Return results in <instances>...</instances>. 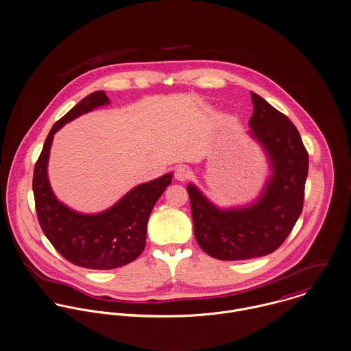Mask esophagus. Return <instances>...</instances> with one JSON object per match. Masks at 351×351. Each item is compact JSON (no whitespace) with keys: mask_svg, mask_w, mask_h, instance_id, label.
Segmentation results:
<instances>
[{"mask_svg":"<svg viewBox=\"0 0 351 351\" xmlns=\"http://www.w3.org/2000/svg\"><path fill=\"white\" fill-rule=\"evenodd\" d=\"M175 179L179 182H186L189 179V169L186 167H178L175 169Z\"/></svg>","mask_w":351,"mask_h":351,"instance_id":"1","label":"esophagus"}]
</instances>
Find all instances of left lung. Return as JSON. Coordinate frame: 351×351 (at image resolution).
<instances>
[{"instance_id":"8db88e82","label":"left lung","mask_w":351,"mask_h":351,"mask_svg":"<svg viewBox=\"0 0 351 351\" xmlns=\"http://www.w3.org/2000/svg\"><path fill=\"white\" fill-rule=\"evenodd\" d=\"M253 114L247 134L264 151L269 176L256 199L219 207L189 183L194 234L199 246L223 261L249 260L274 252L303 210L308 154L296 126L264 98L250 93Z\"/></svg>"}]
</instances>
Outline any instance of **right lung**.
I'll use <instances>...</instances> for the list:
<instances>
[{
	"label": "right lung",
	"instance_id": "1",
	"mask_svg": "<svg viewBox=\"0 0 351 351\" xmlns=\"http://www.w3.org/2000/svg\"><path fill=\"white\" fill-rule=\"evenodd\" d=\"M110 104L98 90L84 97L48 133L34 171V195L43 233L70 263L97 271L123 267L136 260L145 247L147 223L157 199L172 182V172L133 187L99 213H79L60 202L48 179V160L53 136L66 123L97 108Z\"/></svg>",
	"mask_w": 351,
	"mask_h": 351
}]
</instances>
